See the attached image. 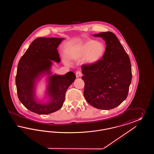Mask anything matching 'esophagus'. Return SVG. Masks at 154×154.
Segmentation results:
<instances>
[{
	"mask_svg": "<svg viewBox=\"0 0 154 154\" xmlns=\"http://www.w3.org/2000/svg\"><path fill=\"white\" fill-rule=\"evenodd\" d=\"M75 75H76L77 77H81L82 75V73H81V72H80V71H77L75 73Z\"/></svg>",
	"mask_w": 154,
	"mask_h": 154,
	"instance_id": "esophagus-1",
	"label": "esophagus"
}]
</instances>
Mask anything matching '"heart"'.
I'll list each match as a JSON object with an SVG mask.
<instances>
[{"mask_svg":"<svg viewBox=\"0 0 154 154\" xmlns=\"http://www.w3.org/2000/svg\"><path fill=\"white\" fill-rule=\"evenodd\" d=\"M105 52L106 46L102 42L91 40L74 47L70 50L68 57L75 61L82 59L84 63L92 65L97 63L102 58ZM65 63L67 64L66 61Z\"/></svg>","mask_w":154,"mask_h":154,"instance_id":"heart-1","label":"heart"}]
</instances>
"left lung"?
<instances>
[{"label":"left lung","instance_id":"1","mask_svg":"<svg viewBox=\"0 0 154 154\" xmlns=\"http://www.w3.org/2000/svg\"><path fill=\"white\" fill-rule=\"evenodd\" d=\"M105 41L106 52L97 63L82 65L85 82L84 95L92 106L110 110L127 97L132 81V68L128 55L117 36L111 32L93 35Z\"/></svg>","mask_w":154,"mask_h":154}]
</instances>
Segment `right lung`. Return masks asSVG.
Returning a JSON list of instances; mask_svg holds the SVG:
<instances>
[{"label":"right lung","mask_w":154,"mask_h":154,"mask_svg":"<svg viewBox=\"0 0 154 154\" xmlns=\"http://www.w3.org/2000/svg\"><path fill=\"white\" fill-rule=\"evenodd\" d=\"M63 38L38 37L29 45L20 59L15 77L18 97L23 105L38 114H48L59 110L65 102L67 88L75 79L69 72L65 75L52 74V60L59 63L57 48ZM48 75L46 97L43 103L35 97V84L42 76Z\"/></svg>","instance_id":"add662e5"}]
</instances>
